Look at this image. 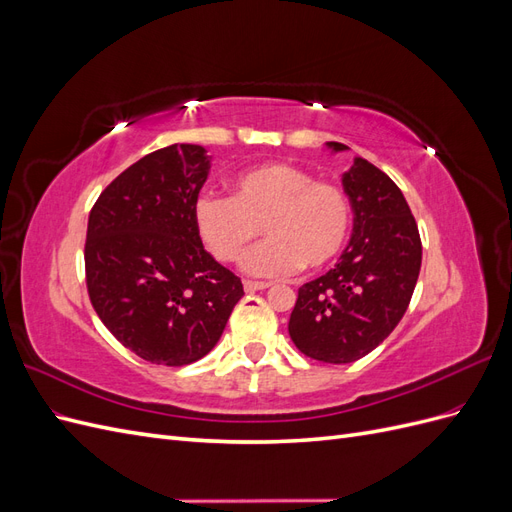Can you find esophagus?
Returning a JSON list of instances; mask_svg holds the SVG:
<instances>
[{"instance_id": "obj_1", "label": "esophagus", "mask_w": 512, "mask_h": 512, "mask_svg": "<svg viewBox=\"0 0 512 512\" xmlns=\"http://www.w3.org/2000/svg\"><path fill=\"white\" fill-rule=\"evenodd\" d=\"M245 290L247 292H258V290H267L271 284L269 282H252V280H245Z\"/></svg>"}]
</instances>
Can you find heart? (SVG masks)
<instances>
[{"instance_id": "heart-1", "label": "heart", "mask_w": 512, "mask_h": 512, "mask_svg": "<svg viewBox=\"0 0 512 512\" xmlns=\"http://www.w3.org/2000/svg\"><path fill=\"white\" fill-rule=\"evenodd\" d=\"M198 237L220 262H235L258 235L269 237L247 252L243 269L280 277L299 265L320 269L333 262L350 235L352 207L335 183L309 170L273 162L245 170L232 196L200 194L194 203Z\"/></svg>"}]
</instances>
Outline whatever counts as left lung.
<instances>
[{
	"label": "left lung",
	"mask_w": 512,
	"mask_h": 512,
	"mask_svg": "<svg viewBox=\"0 0 512 512\" xmlns=\"http://www.w3.org/2000/svg\"><path fill=\"white\" fill-rule=\"evenodd\" d=\"M342 181L354 211L350 245L335 269L299 288L288 322L294 346L333 365L363 359L393 333L410 305L423 258L414 215L389 175L354 158Z\"/></svg>",
	"instance_id": "left-lung-1"
}]
</instances>
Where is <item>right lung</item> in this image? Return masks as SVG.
I'll list each match as a JSON object with an SVG mask.
<instances>
[{
  "label": "right lung",
  "mask_w": 512,
  "mask_h": 512,
  "mask_svg": "<svg viewBox=\"0 0 512 512\" xmlns=\"http://www.w3.org/2000/svg\"><path fill=\"white\" fill-rule=\"evenodd\" d=\"M207 175L205 147L170 145L123 170L89 213V301L117 342L153 365L203 359L243 297L194 224Z\"/></svg>",
  "instance_id": "right-lung-1"
}]
</instances>
